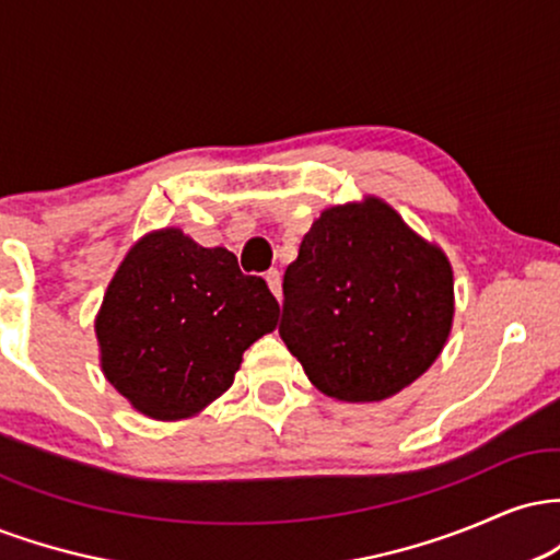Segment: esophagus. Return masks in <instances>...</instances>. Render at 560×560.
Wrapping results in <instances>:
<instances>
[{"mask_svg": "<svg viewBox=\"0 0 560 560\" xmlns=\"http://www.w3.org/2000/svg\"><path fill=\"white\" fill-rule=\"evenodd\" d=\"M266 281H268V287H271L273 298L281 300V273L279 271H268L266 273Z\"/></svg>", "mask_w": 560, "mask_h": 560, "instance_id": "esophagus-1", "label": "esophagus"}]
</instances>
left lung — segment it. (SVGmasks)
Here are the masks:
<instances>
[{"label": "left lung", "instance_id": "1", "mask_svg": "<svg viewBox=\"0 0 560 560\" xmlns=\"http://www.w3.org/2000/svg\"><path fill=\"white\" fill-rule=\"evenodd\" d=\"M453 316L447 255L369 195L313 221L284 273L279 334L324 395L382 402L427 374Z\"/></svg>", "mask_w": 560, "mask_h": 560}]
</instances>
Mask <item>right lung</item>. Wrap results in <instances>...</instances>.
I'll return each mask as SVG.
<instances>
[{
	"label": "right lung",
	"instance_id": "right-lung-1",
	"mask_svg": "<svg viewBox=\"0 0 560 560\" xmlns=\"http://www.w3.org/2000/svg\"><path fill=\"white\" fill-rule=\"evenodd\" d=\"M260 276L226 247L182 229L144 234L120 260L96 313L102 374L141 416L178 421L221 397L242 355L279 324Z\"/></svg>",
	"mask_w": 560,
	"mask_h": 560
}]
</instances>
